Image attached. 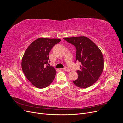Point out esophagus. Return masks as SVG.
<instances>
[{
    "mask_svg": "<svg viewBox=\"0 0 123 123\" xmlns=\"http://www.w3.org/2000/svg\"><path fill=\"white\" fill-rule=\"evenodd\" d=\"M62 70H64V71H67V72H69L70 71V69L68 68V67H65L64 68H63L62 69Z\"/></svg>",
    "mask_w": 123,
    "mask_h": 123,
    "instance_id": "obj_1",
    "label": "esophagus"
}]
</instances>
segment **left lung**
I'll list each match as a JSON object with an SVG mask.
<instances>
[{"mask_svg":"<svg viewBox=\"0 0 123 123\" xmlns=\"http://www.w3.org/2000/svg\"><path fill=\"white\" fill-rule=\"evenodd\" d=\"M75 47L76 61L81 63L78 78L73 82L77 87L87 88L98 80L103 71L104 59L101 51L91 40L85 36L64 38Z\"/></svg>","mask_w":123,"mask_h":123,"instance_id":"1","label":"left lung"}]
</instances>
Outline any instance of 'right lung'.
I'll list each match as a JSON object with an SVG mask.
<instances>
[{"mask_svg":"<svg viewBox=\"0 0 123 123\" xmlns=\"http://www.w3.org/2000/svg\"><path fill=\"white\" fill-rule=\"evenodd\" d=\"M60 39L39 38L26 49L21 61V68L27 79L37 88L48 87L53 81L56 71L49 66V54Z\"/></svg>","mask_w":123,"mask_h":123,"instance_id":"add662e5","label":"right lung"}]
</instances>
